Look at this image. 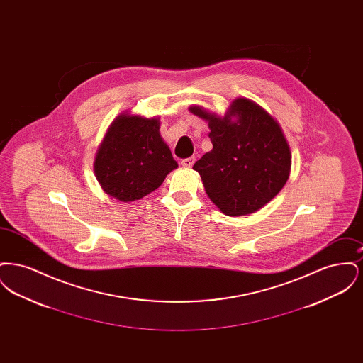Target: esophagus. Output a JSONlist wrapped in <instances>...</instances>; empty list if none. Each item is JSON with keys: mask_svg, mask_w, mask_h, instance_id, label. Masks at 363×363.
<instances>
[{"mask_svg": "<svg viewBox=\"0 0 363 363\" xmlns=\"http://www.w3.org/2000/svg\"><path fill=\"white\" fill-rule=\"evenodd\" d=\"M194 162H196L194 156H190V157H186V159H182L181 164H182L184 167H188V169H190V167L194 164Z\"/></svg>", "mask_w": 363, "mask_h": 363, "instance_id": "obj_1", "label": "esophagus"}]
</instances>
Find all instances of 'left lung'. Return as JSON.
Masks as SVG:
<instances>
[{
    "label": "left lung",
    "mask_w": 363,
    "mask_h": 363,
    "mask_svg": "<svg viewBox=\"0 0 363 363\" xmlns=\"http://www.w3.org/2000/svg\"><path fill=\"white\" fill-rule=\"evenodd\" d=\"M207 120L212 151L199 159L200 174L212 203L228 216L253 213L269 203L289 179L291 154L277 122L259 106L235 99L223 118L193 106Z\"/></svg>",
    "instance_id": "8db88e82"
}]
</instances>
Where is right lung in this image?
Here are the masks:
<instances>
[{"label":"right lung","instance_id":"right-lung-1","mask_svg":"<svg viewBox=\"0 0 363 363\" xmlns=\"http://www.w3.org/2000/svg\"><path fill=\"white\" fill-rule=\"evenodd\" d=\"M94 167L108 196L133 201L157 189L178 164L159 135L157 120L122 114L107 130Z\"/></svg>","mask_w":363,"mask_h":363}]
</instances>
